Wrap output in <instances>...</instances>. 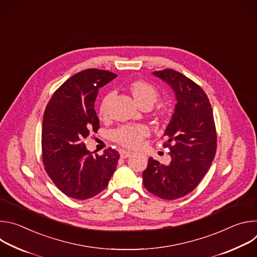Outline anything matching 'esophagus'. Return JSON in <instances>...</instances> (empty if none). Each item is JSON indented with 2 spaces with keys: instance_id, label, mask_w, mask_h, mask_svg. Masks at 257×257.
Masks as SVG:
<instances>
[{
  "instance_id": "1",
  "label": "esophagus",
  "mask_w": 257,
  "mask_h": 257,
  "mask_svg": "<svg viewBox=\"0 0 257 257\" xmlns=\"http://www.w3.org/2000/svg\"><path fill=\"white\" fill-rule=\"evenodd\" d=\"M131 155H132L131 152H127V151H124V150H121V151H120V156H121L122 159L129 158Z\"/></svg>"
}]
</instances>
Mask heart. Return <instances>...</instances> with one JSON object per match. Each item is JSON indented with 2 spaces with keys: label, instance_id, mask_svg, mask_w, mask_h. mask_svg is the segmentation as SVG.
I'll use <instances>...</instances> for the list:
<instances>
[{
  "label": "heart",
  "instance_id": "b5f03b06",
  "mask_svg": "<svg viewBox=\"0 0 257 257\" xmlns=\"http://www.w3.org/2000/svg\"><path fill=\"white\" fill-rule=\"evenodd\" d=\"M129 89L136 100V102L142 106L152 107L159 99V90L151 83L144 80H134L130 83ZM114 96L113 92L105 93L98 106V116L101 119H105L109 113V103ZM159 118H165L167 116V109L165 107H159L157 111ZM150 135V128L143 124H125L111 133L112 139L127 149H137L142 144L143 139Z\"/></svg>",
  "mask_w": 257,
  "mask_h": 257
}]
</instances>
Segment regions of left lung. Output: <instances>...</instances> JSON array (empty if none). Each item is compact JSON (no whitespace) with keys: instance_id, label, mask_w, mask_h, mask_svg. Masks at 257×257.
I'll return each instance as SVG.
<instances>
[{"instance_id":"obj_1","label":"left lung","mask_w":257,"mask_h":257,"mask_svg":"<svg viewBox=\"0 0 257 257\" xmlns=\"http://www.w3.org/2000/svg\"><path fill=\"white\" fill-rule=\"evenodd\" d=\"M175 91V113L164 137L170 150L169 165L149 159L142 173L145 189L156 196L173 200L193 191L207 173L216 152V130L212 108L204 90L173 69L154 72Z\"/></svg>"}]
</instances>
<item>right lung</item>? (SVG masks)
<instances>
[{"label": "right lung", "instance_id": "right-lung-1", "mask_svg": "<svg viewBox=\"0 0 257 257\" xmlns=\"http://www.w3.org/2000/svg\"><path fill=\"white\" fill-rule=\"evenodd\" d=\"M117 75L106 70L86 69L66 80L47 104L42 128L45 170L67 196L84 200L100 193L108 184L120 158L112 148L95 155L83 140L97 132L94 109L98 89Z\"/></svg>", "mask_w": 257, "mask_h": 257}]
</instances>
